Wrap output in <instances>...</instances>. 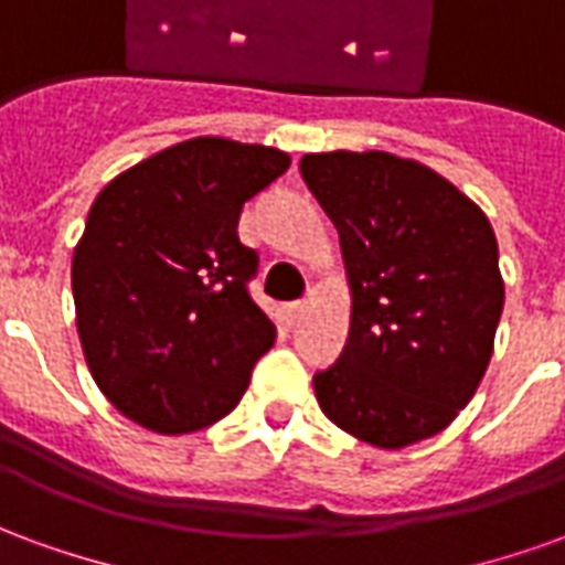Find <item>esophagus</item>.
Here are the masks:
<instances>
[{
	"label": "esophagus",
	"mask_w": 565,
	"mask_h": 565,
	"mask_svg": "<svg viewBox=\"0 0 565 565\" xmlns=\"http://www.w3.org/2000/svg\"><path fill=\"white\" fill-rule=\"evenodd\" d=\"M308 311V302H302V299H299V302H290V306H287V315H290V320H299L302 318V315H306Z\"/></svg>",
	"instance_id": "34e87169"
}]
</instances>
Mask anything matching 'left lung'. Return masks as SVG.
<instances>
[{
	"instance_id": "obj_1",
	"label": "left lung",
	"mask_w": 565,
	"mask_h": 565,
	"mask_svg": "<svg viewBox=\"0 0 565 565\" xmlns=\"http://www.w3.org/2000/svg\"><path fill=\"white\" fill-rule=\"evenodd\" d=\"M351 287L342 356L315 375L320 412L396 450L441 433L493 356L505 284L487 214L417 160L387 150L306 153Z\"/></svg>"
}]
</instances>
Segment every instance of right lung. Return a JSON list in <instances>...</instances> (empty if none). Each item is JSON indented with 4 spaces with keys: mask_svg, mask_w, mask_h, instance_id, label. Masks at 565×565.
Returning a JSON list of instances; mask_svg holds the SVG:
<instances>
[{
    "mask_svg": "<svg viewBox=\"0 0 565 565\" xmlns=\"http://www.w3.org/2000/svg\"><path fill=\"white\" fill-rule=\"evenodd\" d=\"M290 153L199 136L120 172L72 254L75 323L96 387L132 424L181 436L245 396L275 323L250 299L238 214Z\"/></svg>",
    "mask_w": 565,
    "mask_h": 565,
    "instance_id": "obj_1",
    "label": "right lung"
}]
</instances>
